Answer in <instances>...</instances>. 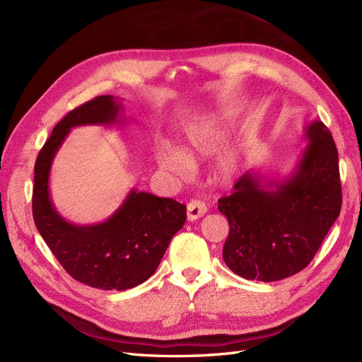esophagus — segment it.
Instances as JSON below:
<instances>
[{
    "label": "esophagus",
    "instance_id": "1",
    "mask_svg": "<svg viewBox=\"0 0 362 362\" xmlns=\"http://www.w3.org/2000/svg\"><path fill=\"white\" fill-rule=\"evenodd\" d=\"M206 213V206L202 201H190L189 205H187V218L190 222L193 221H198V218H201L204 214Z\"/></svg>",
    "mask_w": 362,
    "mask_h": 362
}]
</instances>
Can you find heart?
Returning a JSON list of instances; mask_svg holds the SVG:
<instances>
[{
    "mask_svg": "<svg viewBox=\"0 0 362 362\" xmlns=\"http://www.w3.org/2000/svg\"><path fill=\"white\" fill-rule=\"evenodd\" d=\"M229 115L226 112L208 113L196 117L184 128L180 149L164 146L158 151V166L178 180H187L194 164L217 154L229 137ZM245 169V154L240 148H231L221 156L216 168L217 181L233 184Z\"/></svg>",
    "mask_w": 362,
    "mask_h": 362,
    "instance_id": "obj_1",
    "label": "heart"
}]
</instances>
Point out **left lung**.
<instances>
[{
  "label": "left lung",
  "mask_w": 362,
  "mask_h": 362,
  "mask_svg": "<svg viewBox=\"0 0 362 362\" xmlns=\"http://www.w3.org/2000/svg\"><path fill=\"white\" fill-rule=\"evenodd\" d=\"M306 146L284 178L247 170L218 199L229 222L223 261L238 276L273 282L305 269L341 210L338 152L322 120L305 127Z\"/></svg>",
  "instance_id": "obj_1"
}]
</instances>
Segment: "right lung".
<instances>
[{
    "label": "right lung",
    "mask_w": 362,
    "mask_h": 362,
    "mask_svg": "<svg viewBox=\"0 0 362 362\" xmlns=\"http://www.w3.org/2000/svg\"><path fill=\"white\" fill-rule=\"evenodd\" d=\"M120 98L112 95L69 112L54 127L35 166L33 217L42 238L69 275L100 290L124 291L154 275L172 237L182 228L185 205L170 198L131 189L117 210L104 222H69L52 204L49 175L71 129L84 125H124Z\"/></svg>",
    "instance_id": "obj_1"
}]
</instances>
